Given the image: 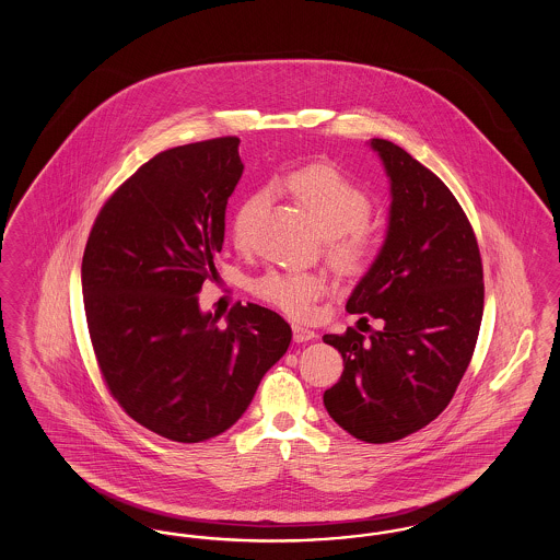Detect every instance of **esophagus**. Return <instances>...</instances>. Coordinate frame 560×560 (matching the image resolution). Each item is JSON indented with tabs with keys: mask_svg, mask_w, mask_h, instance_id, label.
I'll list each match as a JSON object with an SVG mask.
<instances>
[{
	"mask_svg": "<svg viewBox=\"0 0 560 560\" xmlns=\"http://www.w3.org/2000/svg\"><path fill=\"white\" fill-rule=\"evenodd\" d=\"M293 331V342H311V340H315L317 338V334L313 331V329H308V327H302V325H292Z\"/></svg>",
	"mask_w": 560,
	"mask_h": 560,
	"instance_id": "34e87169",
	"label": "esophagus"
}]
</instances>
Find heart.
<instances>
[{"label": "heart", "mask_w": 560, "mask_h": 560, "mask_svg": "<svg viewBox=\"0 0 560 560\" xmlns=\"http://www.w3.org/2000/svg\"><path fill=\"white\" fill-rule=\"evenodd\" d=\"M283 185L327 235L329 254L336 267L352 272L370 265L375 254V240L368 231L372 199L363 188L323 163L295 170L285 176ZM262 197V192L249 195L235 213L233 237L240 245L247 241L249 215L260 206ZM252 290L260 300L281 308L283 313L292 317H306L311 304L325 290V281L315 272L270 270L254 281Z\"/></svg>", "instance_id": "heart-1"}]
</instances>
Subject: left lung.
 <instances>
[{
	"label": "left lung",
	"mask_w": 560,
	"mask_h": 560,
	"mask_svg": "<svg viewBox=\"0 0 560 560\" xmlns=\"http://www.w3.org/2000/svg\"><path fill=\"white\" fill-rule=\"evenodd\" d=\"M370 147L390 180L388 229L347 311L380 327L323 336L345 359L323 402L354 439L393 443L450 405L477 347L485 285L479 243L452 190L395 142Z\"/></svg>",
	"instance_id": "left-lung-1"
}]
</instances>
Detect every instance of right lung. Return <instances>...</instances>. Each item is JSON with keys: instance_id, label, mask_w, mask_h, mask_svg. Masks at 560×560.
I'll list each match as a JSON object with an SVG mask.
<instances>
[{"instance_id": "obj_1", "label": "right lung", "mask_w": 560, "mask_h": 560, "mask_svg": "<svg viewBox=\"0 0 560 560\" xmlns=\"http://www.w3.org/2000/svg\"><path fill=\"white\" fill-rule=\"evenodd\" d=\"M241 174L235 136L163 151L113 192L83 252L85 319L108 390L176 443L233 427L292 342L265 306H233L226 327L199 308Z\"/></svg>"}]
</instances>
